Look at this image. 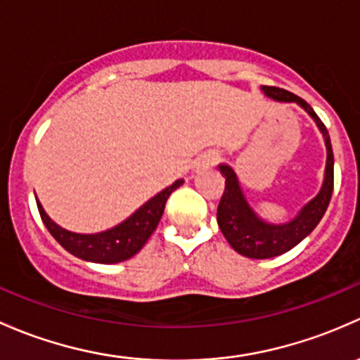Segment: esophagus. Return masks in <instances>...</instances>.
<instances>
[{"instance_id": "34e87169", "label": "esophagus", "mask_w": 360, "mask_h": 360, "mask_svg": "<svg viewBox=\"0 0 360 360\" xmlns=\"http://www.w3.org/2000/svg\"><path fill=\"white\" fill-rule=\"evenodd\" d=\"M218 159V154L214 153V150H207V153H205L202 155H199L198 161H195V169H207L211 168V166L217 162Z\"/></svg>"}]
</instances>
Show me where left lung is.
I'll use <instances>...</instances> for the list:
<instances>
[{"label": "left lung", "mask_w": 360, "mask_h": 360, "mask_svg": "<svg viewBox=\"0 0 360 360\" xmlns=\"http://www.w3.org/2000/svg\"><path fill=\"white\" fill-rule=\"evenodd\" d=\"M262 90L265 91L266 97H272L279 102H296L310 114V117L316 121L322 136H324L328 161H326L324 184H322L321 192L312 201L307 202L291 221L281 225L263 221L255 213L253 207L248 205L234 169L227 165L218 166L225 179V191L217 210L218 227L237 253L246 258H257V260H265V258H274L286 253L296 244L302 243L317 227V224L328 210L329 201H331L333 181H335V173H333L335 172V159H333L329 133L324 123L314 112L312 107L291 91L281 90L276 86H262Z\"/></svg>", "instance_id": "obj_1"}]
</instances>
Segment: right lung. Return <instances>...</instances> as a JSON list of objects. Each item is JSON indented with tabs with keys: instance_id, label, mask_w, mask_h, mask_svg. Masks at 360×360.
Returning a JSON list of instances; mask_svg holds the SVG:
<instances>
[{
	"instance_id": "1",
	"label": "right lung",
	"mask_w": 360,
	"mask_h": 360,
	"mask_svg": "<svg viewBox=\"0 0 360 360\" xmlns=\"http://www.w3.org/2000/svg\"><path fill=\"white\" fill-rule=\"evenodd\" d=\"M181 184H184V180H176L175 184H172L165 191L155 194L153 199H149L146 205L140 206L131 217L126 218L123 224L116 225L105 232H98V234H76V232H69L58 227L44 213L41 202L38 199H36V202H38L44 227L70 255L94 263H120L128 260L142 250L143 244L149 240V237L158 227L159 220H161L169 194L175 188H179Z\"/></svg>"
}]
</instances>
